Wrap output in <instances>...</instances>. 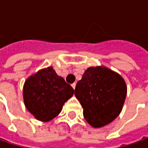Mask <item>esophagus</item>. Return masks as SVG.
<instances>
[{
    "label": "esophagus",
    "mask_w": 148,
    "mask_h": 148,
    "mask_svg": "<svg viewBox=\"0 0 148 148\" xmlns=\"http://www.w3.org/2000/svg\"><path fill=\"white\" fill-rule=\"evenodd\" d=\"M71 86H72V88L75 89V87H76V83H73V84H71Z\"/></svg>",
    "instance_id": "esophagus-1"
}]
</instances>
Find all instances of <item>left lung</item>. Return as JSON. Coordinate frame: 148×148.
Segmentation results:
<instances>
[{
	"mask_svg": "<svg viewBox=\"0 0 148 148\" xmlns=\"http://www.w3.org/2000/svg\"><path fill=\"white\" fill-rule=\"evenodd\" d=\"M126 95L122 77L102 66L89 67L75 88L84 118L94 128L107 125L119 116Z\"/></svg>",
	"mask_w": 148,
	"mask_h": 148,
	"instance_id": "1",
	"label": "left lung"
}]
</instances>
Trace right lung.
Wrapping results in <instances>:
<instances>
[{"label": "right lung", "mask_w": 148, "mask_h": 148, "mask_svg": "<svg viewBox=\"0 0 148 148\" xmlns=\"http://www.w3.org/2000/svg\"><path fill=\"white\" fill-rule=\"evenodd\" d=\"M74 94V90L53 67L38 71L24 86V101L27 110L43 122L59 114L62 105Z\"/></svg>", "instance_id": "right-lung-1"}]
</instances>
